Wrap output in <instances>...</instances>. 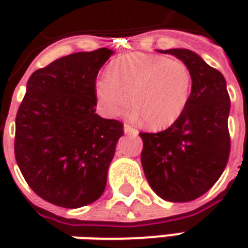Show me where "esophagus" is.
Returning <instances> with one entry per match:
<instances>
[{
    "instance_id": "34e87169",
    "label": "esophagus",
    "mask_w": 248,
    "mask_h": 248,
    "mask_svg": "<svg viewBox=\"0 0 248 248\" xmlns=\"http://www.w3.org/2000/svg\"><path fill=\"white\" fill-rule=\"evenodd\" d=\"M124 132L125 134H128V135H138V129L134 128L132 125H129V124H124Z\"/></svg>"
}]
</instances>
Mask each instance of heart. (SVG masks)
<instances>
[{"instance_id": "obj_1", "label": "heart", "mask_w": 248, "mask_h": 248, "mask_svg": "<svg viewBox=\"0 0 248 248\" xmlns=\"http://www.w3.org/2000/svg\"><path fill=\"white\" fill-rule=\"evenodd\" d=\"M187 64L163 55L134 52L110 63L108 76L95 82L100 110L117 117L128 109L152 129H164L181 119L192 93Z\"/></svg>"}]
</instances>
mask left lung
Here are the masks:
<instances>
[{"label": "left lung", "mask_w": 248, "mask_h": 248, "mask_svg": "<svg viewBox=\"0 0 248 248\" xmlns=\"http://www.w3.org/2000/svg\"><path fill=\"white\" fill-rule=\"evenodd\" d=\"M192 72V93L181 119L157 134L140 132V161L149 185L167 202H192L224 172L231 137V99L225 77L189 49H167Z\"/></svg>", "instance_id": "obj_1"}]
</instances>
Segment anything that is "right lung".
I'll return each instance as SVG.
<instances>
[{
  "instance_id": "1",
  "label": "right lung",
  "mask_w": 248,
  "mask_h": 248,
  "mask_svg": "<svg viewBox=\"0 0 248 248\" xmlns=\"http://www.w3.org/2000/svg\"><path fill=\"white\" fill-rule=\"evenodd\" d=\"M113 51L63 56L30 76L16 114L15 158L26 182L48 203L78 208L98 200L108 181L119 120L95 113V82Z\"/></svg>"
}]
</instances>
